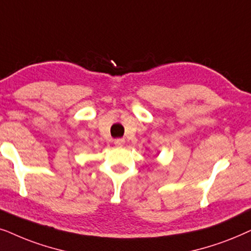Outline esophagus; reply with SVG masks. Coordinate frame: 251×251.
Instances as JSON below:
<instances>
[{
  "instance_id": "esophagus-1",
  "label": "esophagus",
  "mask_w": 251,
  "mask_h": 251,
  "mask_svg": "<svg viewBox=\"0 0 251 251\" xmlns=\"http://www.w3.org/2000/svg\"><path fill=\"white\" fill-rule=\"evenodd\" d=\"M113 143H115L117 147H123L124 145H125V140H124V139H116L115 141H113Z\"/></svg>"
}]
</instances>
